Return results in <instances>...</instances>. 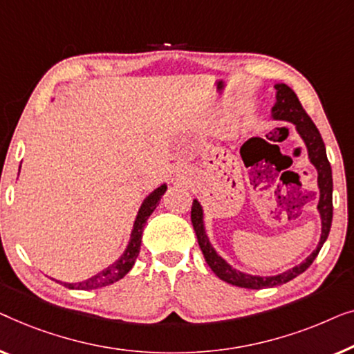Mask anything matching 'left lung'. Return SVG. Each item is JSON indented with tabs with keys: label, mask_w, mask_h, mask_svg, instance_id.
Masks as SVG:
<instances>
[{
	"label": "left lung",
	"mask_w": 354,
	"mask_h": 354,
	"mask_svg": "<svg viewBox=\"0 0 354 354\" xmlns=\"http://www.w3.org/2000/svg\"><path fill=\"white\" fill-rule=\"evenodd\" d=\"M274 88L277 91L276 94L277 101L274 104V107H272V117H274L276 120L290 122L297 127L298 134H300L301 139L306 144L310 160L317 170V186H319V194H321L319 203H317V210L321 213L322 232H321V241L317 243L316 250L313 252L311 255L301 263V265L292 268V270L282 272V274L271 276V277L243 274V272L229 266L227 263L223 260L215 250H213L210 242H208L205 229H203V213H202L201 203L194 201L192 208H191V221H192L194 231H196L198 245H201V250L203 253V258H205L207 265L212 268V271L215 272L221 281L231 283V286L243 287V288H255V290H260V288H265V287L281 286V283L292 281V279H295L298 274L305 272L308 268L311 266V263L316 260L317 253H319L322 245H324L328 232H330L332 215H333L332 168H330V163L327 160L326 146L321 138L319 129H317L315 123H313L310 115H308L305 109H303L301 102L298 101L297 94L293 93L292 88H288L287 84L283 83L276 84Z\"/></svg>",
	"instance_id": "1"
}]
</instances>
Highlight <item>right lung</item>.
Wrapping results in <instances>:
<instances>
[{"mask_svg": "<svg viewBox=\"0 0 354 354\" xmlns=\"http://www.w3.org/2000/svg\"><path fill=\"white\" fill-rule=\"evenodd\" d=\"M165 191H167V186L163 184V186L157 187L156 191H153L149 197H146V201L142 202V205L138 212L136 221H134L131 239H129L127 250L115 263H113V265L106 268V270H102L101 272H97L96 276L86 279V281H82L77 283L61 282L62 286H66L68 288H78V290H93V288L106 287V286H109V283L117 282L118 279H122L123 276L128 274V271L131 270L134 261H136V258L139 255L142 231H144V226H146V223H147V218L152 215L153 210H156V207L158 205V202H160V198L163 194H165Z\"/></svg>", "mask_w": 354, "mask_h": 354, "instance_id": "obj_1", "label": "right lung"}]
</instances>
